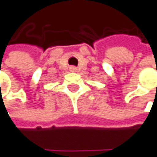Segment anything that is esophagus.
<instances>
[{
  "label": "esophagus",
  "instance_id": "esophagus-1",
  "mask_svg": "<svg viewBox=\"0 0 157 157\" xmlns=\"http://www.w3.org/2000/svg\"><path fill=\"white\" fill-rule=\"evenodd\" d=\"M70 71H72V72H74V71H77V68H76L75 66H71V67L70 68Z\"/></svg>",
  "mask_w": 157,
  "mask_h": 157
}]
</instances>
